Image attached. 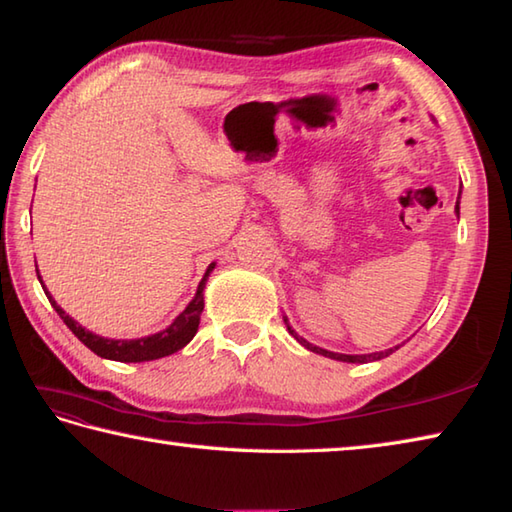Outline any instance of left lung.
<instances>
[{"instance_id": "1", "label": "left lung", "mask_w": 512, "mask_h": 512, "mask_svg": "<svg viewBox=\"0 0 512 512\" xmlns=\"http://www.w3.org/2000/svg\"><path fill=\"white\" fill-rule=\"evenodd\" d=\"M455 210H457V215H459V202H457V206H455ZM286 322V319H284ZM288 324V322H286ZM288 333L293 335L299 344H302L304 348H308V350H313V353H317V355H324V357H330V359H337V362H348V364H368V362H377V359H384V357H388L390 353H395V350L402 346H395V348H388V350H379V353H370V355H344V353H330V350H324V348H319V346H313L310 342H306L304 337H299L293 328L288 326Z\"/></svg>"}]
</instances>
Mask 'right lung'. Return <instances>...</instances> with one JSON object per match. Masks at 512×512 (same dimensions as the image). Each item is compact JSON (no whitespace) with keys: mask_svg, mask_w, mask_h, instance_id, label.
<instances>
[{"mask_svg":"<svg viewBox=\"0 0 512 512\" xmlns=\"http://www.w3.org/2000/svg\"><path fill=\"white\" fill-rule=\"evenodd\" d=\"M35 268H37V264H35ZM213 268H215V264H210L206 268L204 279L197 286L193 302L186 306L184 313H179L175 322L170 324L166 330H162V333L148 335L142 339H106V337L90 333V330H86L84 326H79L73 317L66 315V310L62 306H57V302L50 297L46 286H42V288L48 297V302L53 304V308L57 310V315L64 319V324L73 330V335L79 339V342L93 350L95 355L104 357V359H113V362H126V364L150 362V359H159V357L177 353V350H182L190 342V339L195 337L197 328H199V317H202V310H204L206 279L210 273H213ZM37 277H39V282H42V275L37 273Z\"/></svg>","mask_w":512,"mask_h":512,"instance_id":"add662e5","label":"right lung"}]
</instances>
